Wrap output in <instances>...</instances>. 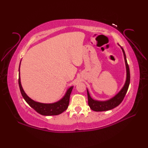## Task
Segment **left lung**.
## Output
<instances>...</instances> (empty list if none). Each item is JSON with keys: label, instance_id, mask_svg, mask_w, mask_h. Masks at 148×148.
I'll return each mask as SVG.
<instances>
[{"label": "left lung", "instance_id": "obj_1", "mask_svg": "<svg viewBox=\"0 0 148 148\" xmlns=\"http://www.w3.org/2000/svg\"><path fill=\"white\" fill-rule=\"evenodd\" d=\"M121 47V46H120ZM122 49L123 53L124 56V59L125 62V66H126V72H127V77H126V81L124 84L123 87L122 89L120 90L118 93H117L114 97H112L109 100L105 101H97V100H94L91 98L90 96V94L88 91V89H87V98H88V104L92 110L95 112H102V111H107V110H112L114 108L117 107V106L121 104V102L123 101L124 97L126 95L127 90H128L129 84H130V71L129 64L127 63L126 56H125V53L124 51V49L123 47H121Z\"/></svg>", "mask_w": 148, "mask_h": 148}]
</instances>
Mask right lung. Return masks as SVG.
Returning <instances> with one entry per match:
<instances>
[{
  "mask_svg": "<svg viewBox=\"0 0 148 148\" xmlns=\"http://www.w3.org/2000/svg\"><path fill=\"white\" fill-rule=\"evenodd\" d=\"M20 64H21V62H20ZM20 64L19 68V76L18 79L20 91H21V93L22 96H23V99H25V101L27 102V103L38 114L42 115V116H57V115L61 114L68 108L70 101V96H71V92L74 86L70 87L67 89L66 93H65L63 97L61 99H60L59 101L53 102V103L46 104L34 101L30 98L28 95L25 93L23 87H22L21 84V78H20Z\"/></svg>",
  "mask_w": 148,
  "mask_h": 148,
  "instance_id": "1",
  "label": "right lung"
}]
</instances>
